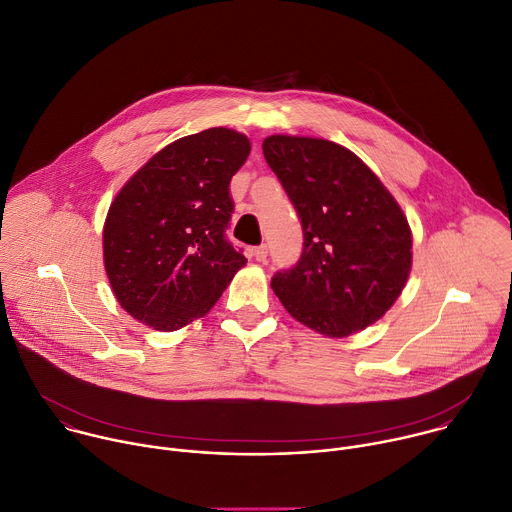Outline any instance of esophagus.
<instances>
[{"instance_id": "1", "label": "esophagus", "mask_w": 512, "mask_h": 512, "mask_svg": "<svg viewBox=\"0 0 512 512\" xmlns=\"http://www.w3.org/2000/svg\"><path fill=\"white\" fill-rule=\"evenodd\" d=\"M251 253H253L255 261H259V263H265V259H267V245H259V247H255Z\"/></svg>"}]
</instances>
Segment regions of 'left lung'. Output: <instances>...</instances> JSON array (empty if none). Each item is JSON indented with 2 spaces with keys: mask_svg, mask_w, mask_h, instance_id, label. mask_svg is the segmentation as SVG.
Returning <instances> with one entry per match:
<instances>
[{
  "mask_svg": "<svg viewBox=\"0 0 512 512\" xmlns=\"http://www.w3.org/2000/svg\"><path fill=\"white\" fill-rule=\"evenodd\" d=\"M263 156L298 210L300 261L271 279L283 308L304 326L344 338L397 302L411 271V229L397 200L342 145L269 135Z\"/></svg>",
  "mask_w": 512,
  "mask_h": 512,
  "instance_id": "1",
  "label": "left lung"
}]
</instances>
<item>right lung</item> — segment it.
Masks as SVG:
<instances>
[{
	"label": "right lung",
	"mask_w": 512,
	"mask_h": 512,
	"mask_svg": "<svg viewBox=\"0 0 512 512\" xmlns=\"http://www.w3.org/2000/svg\"><path fill=\"white\" fill-rule=\"evenodd\" d=\"M251 152L247 135L210 127L166 145L109 206L103 261L119 306L160 332L206 316L247 263L225 237L231 178Z\"/></svg>",
	"instance_id": "right-lung-1"
}]
</instances>
